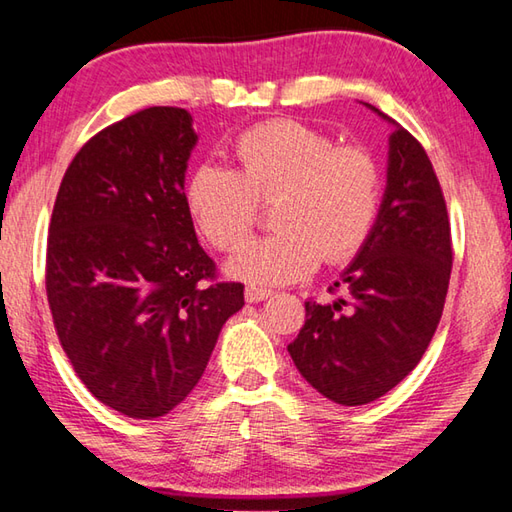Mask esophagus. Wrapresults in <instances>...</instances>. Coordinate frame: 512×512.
I'll list each match as a JSON object with an SVG mask.
<instances>
[{
    "label": "esophagus",
    "mask_w": 512,
    "mask_h": 512,
    "mask_svg": "<svg viewBox=\"0 0 512 512\" xmlns=\"http://www.w3.org/2000/svg\"><path fill=\"white\" fill-rule=\"evenodd\" d=\"M273 297V290L270 288H259V286H248L246 288V302L250 304H257V302H264V299Z\"/></svg>",
    "instance_id": "1"
}]
</instances>
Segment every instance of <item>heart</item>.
Segmentation results:
<instances>
[{
    "mask_svg": "<svg viewBox=\"0 0 512 512\" xmlns=\"http://www.w3.org/2000/svg\"><path fill=\"white\" fill-rule=\"evenodd\" d=\"M237 168L202 164L186 208L206 242L230 253L253 235L259 202L277 199L275 235L244 246L230 275L253 286L299 282L362 253L382 210V166L362 144H337L315 126L273 119L235 139Z\"/></svg>",
    "mask_w": 512,
    "mask_h": 512,
    "instance_id": "b5f03b06",
    "label": "heart"
}]
</instances>
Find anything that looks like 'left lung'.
<instances>
[{"label":"left lung","instance_id":"1","mask_svg":"<svg viewBox=\"0 0 512 512\" xmlns=\"http://www.w3.org/2000/svg\"><path fill=\"white\" fill-rule=\"evenodd\" d=\"M450 268L444 190L424 146L397 126L377 226L335 282L348 295L333 304L308 299L306 322L288 344L299 373L342 406L386 395L426 353L444 313Z\"/></svg>","mask_w":512,"mask_h":512}]
</instances>
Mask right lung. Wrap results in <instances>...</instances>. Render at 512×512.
<instances>
[{
    "mask_svg": "<svg viewBox=\"0 0 512 512\" xmlns=\"http://www.w3.org/2000/svg\"><path fill=\"white\" fill-rule=\"evenodd\" d=\"M197 142L175 106L137 110L79 148L57 190L46 297L59 344L99 402L133 419L182 404L244 284L217 282L186 208Z\"/></svg>",
    "mask_w": 512,
    "mask_h": 512,
    "instance_id": "right-lung-1",
    "label": "right lung"
}]
</instances>
